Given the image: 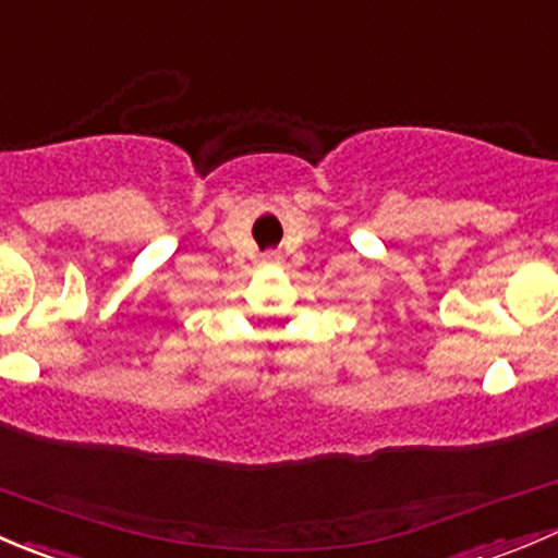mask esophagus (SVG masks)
I'll return each mask as SVG.
<instances>
[{
	"instance_id": "obj_1",
	"label": "esophagus",
	"mask_w": 558,
	"mask_h": 558,
	"mask_svg": "<svg viewBox=\"0 0 558 558\" xmlns=\"http://www.w3.org/2000/svg\"><path fill=\"white\" fill-rule=\"evenodd\" d=\"M262 264H264V267H278V264H280V256H278V253H264V256H262Z\"/></svg>"
}]
</instances>
